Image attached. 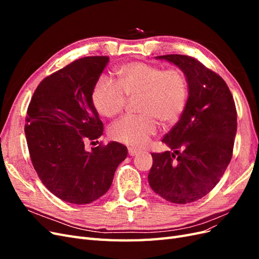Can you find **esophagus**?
<instances>
[{
	"instance_id": "obj_1",
	"label": "esophagus",
	"mask_w": 259,
	"mask_h": 259,
	"mask_svg": "<svg viewBox=\"0 0 259 259\" xmlns=\"http://www.w3.org/2000/svg\"><path fill=\"white\" fill-rule=\"evenodd\" d=\"M139 153V150H137V149H134V148H128V154L131 156H134V155H137Z\"/></svg>"
}]
</instances>
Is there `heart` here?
<instances>
[{"instance_id": "obj_1", "label": "heart", "mask_w": 259, "mask_h": 259, "mask_svg": "<svg viewBox=\"0 0 259 259\" xmlns=\"http://www.w3.org/2000/svg\"><path fill=\"white\" fill-rule=\"evenodd\" d=\"M119 84L108 76H101L94 86L92 100L99 114L112 117L119 114L127 97H140V115H125L115 121L109 134L115 142L140 148L162 125H173L183 115L189 86L186 74L179 69H164L160 66L133 61L116 68Z\"/></svg>"}]
</instances>
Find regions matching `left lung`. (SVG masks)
Returning <instances> with one entry per match:
<instances>
[{"instance_id": "8db88e82", "label": "left lung", "mask_w": 259, "mask_h": 259, "mask_svg": "<svg viewBox=\"0 0 259 259\" xmlns=\"http://www.w3.org/2000/svg\"><path fill=\"white\" fill-rule=\"evenodd\" d=\"M186 74L189 96L179 121L162 139L174 152L151 153L148 182L171 203L186 204L205 195L229 165L237 134V110L228 85L214 71L185 55L155 57Z\"/></svg>"}]
</instances>
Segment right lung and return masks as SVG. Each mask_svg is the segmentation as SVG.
I'll list each match as a JSON object with an SVG mask.
<instances>
[{
    "mask_svg": "<svg viewBox=\"0 0 259 259\" xmlns=\"http://www.w3.org/2000/svg\"><path fill=\"white\" fill-rule=\"evenodd\" d=\"M108 62L107 56L71 62L38 84L28 107L25 134L33 167L53 194L72 204L104 195L127 156L115 142L85 149L103 135L92 93Z\"/></svg>",
    "mask_w": 259,
    "mask_h": 259,
    "instance_id": "1",
    "label": "right lung"
}]
</instances>
